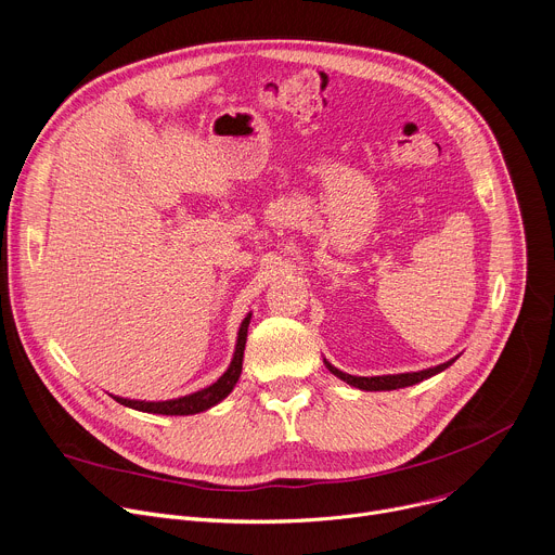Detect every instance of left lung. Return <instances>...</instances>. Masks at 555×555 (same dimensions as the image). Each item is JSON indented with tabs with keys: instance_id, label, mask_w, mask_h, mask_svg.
I'll use <instances>...</instances> for the list:
<instances>
[{
	"instance_id": "obj_1",
	"label": "left lung",
	"mask_w": 555,
	"mask_h": 555,
	"mask_svg": "<svg viewBox=\"0 0 555 555\" xmlns=\"http://www.w3.org/2000/svg\"><path fill=\"white\" fill-rule=\"evenodd\" d=\"M453 361H456V359H453ZM453 361L442 363V365H438V367L423 370V372L389 374V376H351V374H345V372L336 370V367H334V365H330L327 361H325V367H327L334 376H338L340 380H345L347 385H354V387L365 389V391H389V389H398V387H410V385H416V383H421V380H425V378H429V376H434V374H438V372L447 370Z\"/></svg>"
}]
</instances>
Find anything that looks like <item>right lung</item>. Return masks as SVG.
<instances>
[{
  "instance_id": "obj_1",
  "label": "right lung",
  "mask_w": 555,
  "mask_h": 555,
  "mask_svg": "<svg viewBox=\"0 0 555 555\" xmlns=\"http://www.w3.org/2000/svg\"><path fill=\"white\" fill-rule=\"evenodd\" d=\"M249 317H245V321L241 323L238 330V338H236V351H234V359L228 367V372L212 383L210 387L194 391L190 396L183 398H175V400H162V402H145V400H128V398H119L113 396L121 405L130 408V410H139V412H147V414H166V416H190V414H198V412H206L212 405H217L219 400H223L236 385L238 376H241V367H243V349H245V338H247V325H249Z\"/></svg>"
}]
</instances>
